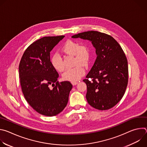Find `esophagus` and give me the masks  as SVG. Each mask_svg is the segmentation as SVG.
<instances>
[{"label":"esophagus","instance_id":"obj_1","mask_svg":"<svg viewBox=\"0 0 147 147\" xmlns=\"http://www.w3.org/2000/svg\"><path fill=\"white\" fill-rule=\"evenodd\" d=\"M71 84L73 86H76V84H78V82L77 81H74V82H71Z\"/></svg>","mask_w":147,"mask_h":147}]
</instances>
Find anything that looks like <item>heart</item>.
<instances>
[{
  "label": "heart",
  "instance_id": "1",
  "mask_svg": "<svg viewBox=\"0 0 147 147\" xmlns=\"http://www.w3.org/2000/svg\"><path fill=\"white\" fill-rule=\"evenodd\" d=\"M62 51L66 54L74 55V67L66 70L63 74L65 80L74 82L78 80L86 73L85 67L81 65H87L90 60V53L88 48L85 45H80L76 41L68 40L62 47ZM53 67L57 71L61 72L65 69V65L61 56L55 53L51 59Z\"/></svg>",
  "mask_w": 147,
  "mask_h": 147
}]
</instances>
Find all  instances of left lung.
<instances>
[{
	"label": "left lung",
	"instance_id": "left-lung-1",
	"mask_svg": "<svg viewBox=\"0 0 147 147\" xmlns=\"http://www.w3.org/2000/svg\"><path fill=\"white\" fill-rule=\"evenodd\" d=\"M71 37L91 41L96 49L94 65L83 80L87 84L88 103L100 111L113 108L123 98L128 84V63L121 47L112 36L98 31L83 32Z\"/></svg>",
	"mask_w": 147,
	"mask_h": 147
}]
</instances>
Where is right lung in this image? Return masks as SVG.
I'll use <instances>...</instances> for the list:
<instances>
[{"mask_svg":"<svg viewBox=\"0 0 147 147\" xmlns=\"http://www.w3.org/2000/svg\"><path fill=\"white\" fill-rule=\"evenodd\" d=\"M64 37L45 36L34 42L26 49L19 64L25 99L36 112L47 116H56L65 109L73 87L69 81H57L59 74L50 60V52Z\"/></svg>","mask_w":147,"mask_h":147,"instance_id":"add662e5","label":"right lung"}]
</instances>
